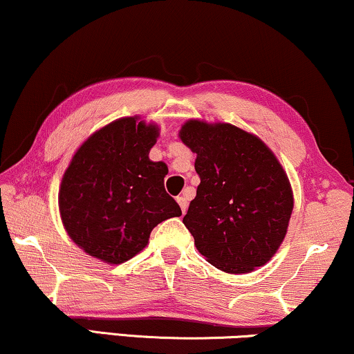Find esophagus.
Listing matches in <instances>:
<instances>
[{
  "mask_svg": "<svg viewBox=\"0 0 354 354\" xmlns=\"http://www.w3.org/2000/svg\"><path fill=\"white\" fill-rule=\"evenodd\" d=\"M176 201H178V204H180L181 212L186 214V210H187V199L185 198V196H180V198H176Z\"/></svg>",
  "mask_w": 354,
  "mask_h": 354,
  "instance_id": "34e87169",
  "label": "esophagus"
}]
</instances>
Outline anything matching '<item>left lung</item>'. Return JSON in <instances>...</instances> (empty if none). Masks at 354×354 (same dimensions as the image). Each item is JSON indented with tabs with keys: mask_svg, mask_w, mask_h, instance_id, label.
Segmentation results:
<instances>
[{
	"mask_svg": "<svg viewBox=\"0 0 354 354\" xmlns=\"http://www.w3.org/2000/svg\"><path fill=\"white\" fill-rule=\"evenodd\" d=\"M181 142L196 153L201 183L183 223L217 270L245 274L283 243L294 194L283 165L261 138L234 124L189 119Z\"/></svg>",
	"mask_w": 354,
	"mask_h": 354,
	"instance_id": "8db88e82",
	"label": "left lung"
}]
</instances>
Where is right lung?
<instances>
[{
    "mask_svg": "<svg viewBox=\"0 0 354 354\" xmlns=\"http://www.w3.org/2000/svg\"><path fill=\"white\" fill-rule=\"evenodd\" d=\"M155 122L120 118L93 132L62 176L58 210L66 234L89 257L120 265L140 253L153 227L181 209L163 186L168 167L151 162Z\"/></svg>",
    "mask_w": 354,
    "mask_h": 354,
    "instance_id": "right-lung-1",
    "label": "right lung"
}]
</instances>
